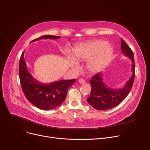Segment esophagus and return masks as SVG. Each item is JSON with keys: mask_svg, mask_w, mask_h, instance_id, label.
Returning <instances> with one entry per match:
<instances>
[{"mask_svg": "<svg viewBox=\"0 0 150 150\" xmlns=\"http://www.w3.org/2000/svg\"><path fill=\"white\" fill-rule=\"evenodd\" d=\"M78 82H79L80 84H84L85 83V80L83 78H80V79L78 80Z\"/></svg>", "mask_w": 150, "mask_h": 150, "instance_id": "34e87169", "label": "esophagus"}]
</instances>
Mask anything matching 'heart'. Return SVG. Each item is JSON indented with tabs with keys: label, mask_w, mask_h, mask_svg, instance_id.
<instances>
[{
	"label": "heart",
	"mask_w": 150,
	"mask_h": 150,
	"mask_svg": "<svg viewBox=\"0 0 150 150\" xmlns=\"http://www.w3.org/2000/svg\"><path fill=\"white\" fill-rule=\"evenodd\" d=\"M112 54V47L105 41L98 40L82 44L76 49L74 55L80 61H89L88 69L93 72L103 69L111 59ZM72 65L78 68V63L73 60Z\"/></svg>",
	"instance_id": "b5f03b06"
}]
</instances>
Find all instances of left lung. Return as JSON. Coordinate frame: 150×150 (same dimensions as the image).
Returning a JSON list of instances; mask_svg holds the SVG:
<instances>
[{
	"instance_id": "obj_1",
	"label": "left lung",
	"mask_w": 150,
	"mask_h": 150,
	"mask_svg": "<svg viewBox=\"0 0 150 150\" xmlns=\"http://www.w3.org/2000/svg\"><path fill=\"white\" fill-rule=\"evenodd\" d=\"M121 50L132 61V75L126 83L122 89H114L108 88L103 81L101 73H98L92 77L89 83L91 85V92L87 99L88 103L96 109L106 111L119 105L127 97L131 91L135 77V64L134 54L129 47L121 38Z\"/></svg>"
}]
</instances>
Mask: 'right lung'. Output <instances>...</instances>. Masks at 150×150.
Returning a JSON list of instances; mask_svg holds the SVG:
<instances>
[{
  "instance_id": "add662e5",
  "label": "right lung",
  "mask_w": 150,
  "mask_h": 150,
  "mask_svg": "<svg viewBox=\"0 0 150 150\" xmlns=\"http://www.w3.org/2000/svg\"><path fill=\"white\" fill-rule=\"evenodd\" d=\"M60 36L44 35L34 39L32 42L42 39H57ZM23 52L19 61V75L22 89L26 98L34 106L42 110H51L61 105L64 101L68 89L75 79L60 80L49 84L38 82L31 76L27 68Z\"/></svg>"
}]
</instances>
